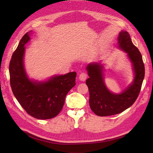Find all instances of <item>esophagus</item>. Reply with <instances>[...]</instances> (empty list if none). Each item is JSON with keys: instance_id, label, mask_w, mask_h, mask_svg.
Listing matches in <instances>:
<instances>
[{"instance_id": "esophagus-1", "label": "esophagus", "mask_w": 153, "mask_h": 153, "mask_svg": "<svg viewBox=\"0 0 153 153\" xmlns=\"http://www.w3.org/2000/svg\"><path fill=\"white\" fill-rule=\"evenodd\" d=\"M87 77V74L86 72H82L79 74V79L81 81H85Z\"/></svg>"}]
</instances>
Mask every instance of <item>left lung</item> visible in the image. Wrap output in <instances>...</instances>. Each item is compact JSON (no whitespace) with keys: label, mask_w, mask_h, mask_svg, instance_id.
<instances>
[{"label":"left lung","mask_w":153,"mask_h":153,"mask_svg":"<svg viewBox=\"0 0 153 153\" xmlns=\"http://www.w3.org/2000/svg\"><path fill=\"white\" fill-rule=\"evenodd\" d=\"M119 47L128 53L135 71L132 85L121 94H114L106 89L103 82L100 64H89L87 67L89 78L86 85L89 91V105L92 111L99 116L118 114L130 107L137 99L145 76V66L141 54L132 43L127 31H121L118 37Z\"/></svg>","instance_id":"8db88e82"}]
</instances>
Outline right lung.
Wrapping results in <instances>:
<instances>
[{
	"label": "right lung",
	"instance_id": "add662e5",
	"mask_svg": "<svg viewBox=\"0 0 153 153\" xmlns=\"http://www.w3.org/2000/svg\"><path fill=\"white\" fill-rule=\"evenodd\" d=\"M30 39L27 32L12 54L9 64L10 83L16 99L28 114L37 119H51L60 112L66 95L76 85V72L55 76L45 82L29 79L23 58L24 45Z\"/></svg>",
	"mask_w": 153,
	"mask_h": 153
}]
</instances>
